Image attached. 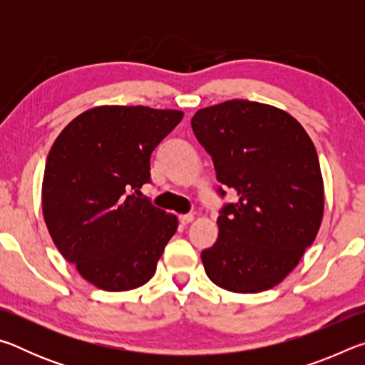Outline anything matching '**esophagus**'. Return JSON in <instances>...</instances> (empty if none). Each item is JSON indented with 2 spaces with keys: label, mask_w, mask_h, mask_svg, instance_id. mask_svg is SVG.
I'll list each match as a JSON object with an SVG mask.
<instances>
[{
  "label": "esophagus",
  "mask_w": 365,
  "mask_h": 365,
  "mask_svg": "<svg viewBox=\"0 0 365 365\" xmlns=\"http://www.w3.org/2000/svg\"><path fill=\"white\" fill-rule=\"evenodd\" d=\"M178 220H180L182 225H188L190 222H193V215H191V214H182L180 217H178Z\"/></svg>",
  "instance_id": "34e87169"
}]
</instances>
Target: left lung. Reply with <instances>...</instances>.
Instances as JSON below:
<instances>
[{
  "mask_svg": "<svg viewBox=\"0 0 365 365\" xmlns=\"http://www.w3.org/2000/svg\"><path fill=\"white\" fill-rule=\"evenodd\" d=\"M191 128L211 154L217 180L237 193V201L220 209L217 242L201 252L207 277L233 293L274 288L322 224L316 146L285 110L248 100L200 109Z\"/></svg>",
  "mask_w": 365,
  "mask_h": 365,
  "instance_id": "obj_1",
  "label": "left lung"
}]
</instances>
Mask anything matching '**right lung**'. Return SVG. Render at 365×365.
I'll return each instance as SVG.
<instances>
[{
    "label": "right lung",
    "instance_id": "right-lung-1",
    "mask_svg": "<svg viewBox=\"0 0 365 365\" xmlns=\"http://www.w3.org/2000/svg\"><path fill=\"white\" fill-rule=\"evenodd\" d=\"M182 110L98 106L77 115L48 154L41 207L66 261L104 292L138 288L177 232L174 214L140 197L150 158Z\"/></svg>",
    "mask_w": 365,
    "mask_h": 365
}]
</instances>
